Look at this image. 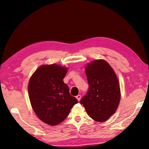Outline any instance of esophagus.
<instances>
[{
    "label": "esophagus",
    "instance_id": "esophagus-1",
    "mask_svg": "<svg viewBox=\"0 0 149 149\" xmlns=\"http://www.w3.org/2000/svg\"><path fill=\"white\" fill-rule=\"evenodd\" d=\"M76 98H77V99L78 100V101H80V100L81 99V95H78L76 96Z\"/></svg>",
    "mask_w": 149,
    "mask_h": 149
}]
</instances>
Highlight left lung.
<instances>
[{
  "label": "left lung",
  "instance_id": "obj_1",
  "mask_svg": "<svg viewBox=\"0 0 149 149\" xmlns=\"http://www.w3.org/2000/svg\"><path fill=\"white\" fill-rule=\"evenodd\" d=\"M89 89L80 103L95 121L103 122L115 113L120 100L118 80L109 63L97 59L85 68Z\"/></svg>",
  "mask_w": 149,
  "mask_h": 149
}]
</instances>
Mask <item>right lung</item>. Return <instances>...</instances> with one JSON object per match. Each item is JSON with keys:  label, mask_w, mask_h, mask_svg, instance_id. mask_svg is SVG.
Masks as SVG:
<instances>
[{"label": "right lung", "mask_w": 149, "mask_h": 149, "mask_svg": "<svg viewBox=\"0 0 149 149\" xmlns=\"http://www.w3.org/2000/svg\"><path fill=\"white\" fill-rule=\"evenodd\" d=\"M67 71V68L58 65H44L30 78L28 93L31 106L47 124L56 125L62 122L78 102L63 81Z\"/></svg>", "instance_id": "obj_1"}]
</instances>
